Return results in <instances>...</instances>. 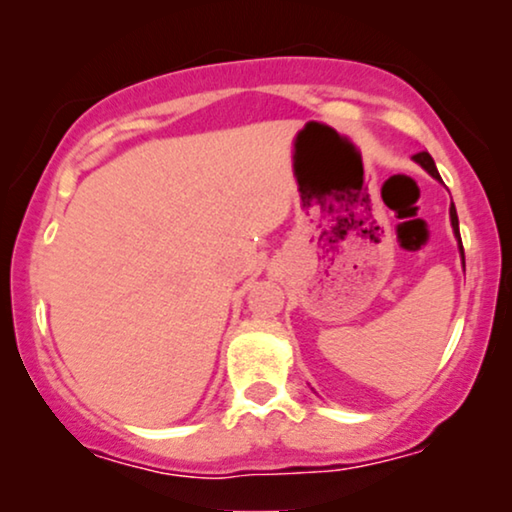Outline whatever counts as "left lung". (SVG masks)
Segmentation results:
<instances>
[{
	"mask_svg": "<svg viewBox=\"0 0 512 512\" xmlns=\"http://www.w3.org/2000/svg\"><path fill=\"white\" fill-rule=\"evenodd\" d=\"M414 161L419 163V166L424 168V170H428V173H431L433 178L440 180V175H438V168H436V163H433V158H431V154H428V151H419V154H414ZM450 223H452V231H455V238H457V243H460V252H462V260H464V248H462V238H460V221H457V211H455V204H450Z\"/></svg>",
	"mask_w": 512,
	"mask_h": 512,
	"instance_id": "8db88e82",
	"label": "left lung"
}]
</instances>
